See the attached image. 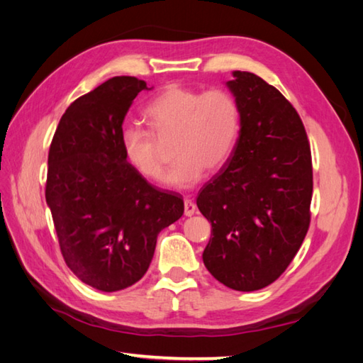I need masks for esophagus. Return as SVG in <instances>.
Masks as SVG:
<instances>
[{"label":"esophagus","mask_w":363,"mask_h":363,"mask_svg":"<svg viewBox=\"0 0 363 363\" xmlns=\"http://www.w3.org/2000/svg\"><path fill=\"white\" fill-rule=\"evenodd\" d=\"M195 213H196V204L189 198L184 199V215H186V217H191V215Z\"/></svg>","instance_id":"esophagus-1"}]
</instances>
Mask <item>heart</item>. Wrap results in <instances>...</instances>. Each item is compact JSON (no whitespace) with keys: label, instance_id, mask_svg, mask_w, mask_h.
Returning <instances> with one entry per match:
<instances>
[{"label":"heart","instance_id":"heart-1","mask_svg":"<svg viewBox=\"0 0 363 363\" xmlns=\"http://www.w3.org/2000/svg\"><path fill=\"white\" fill-rule=\"evenodd\" d=\"M150 130L130 125L121 133L128 164L145 179L159 181L165 154L159 143L173 142L174 165L167 184L177 189L195 186L204 169L215 173L226 164L240 135L242 113L237 98L226 89H194L172 84L146 106Z\"/></svg>","mask_w":363,"mask_h":363}]
</instances>
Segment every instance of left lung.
I'll use <instances>...</instances> for the list:
<instances>
[{
	"label": "left lung",
	"instance_id": "obj_1",
	"mask_svg": "<svg viewBox=\"0 0 363 363\" xmlns=\"http://www.w3.org/2000/svg\"><path fill=\"white\" fill-rule=\"evenodd\" d=\"M233 74L240 135L196 204L212 223L206 268L229 289L254 291L287 269L309 230L312 154L289 99L254 73Z\"/></svg>",
	"mask_w": 363,
	"mask_h": 363
}]
</instances>
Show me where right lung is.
<instances>
[{"label":"right lung","mask_w":363,"mask_h":363,"mask_svg":"<svg viewBox=\"0 0 363 363\" xmlns=\"http://www.w3.org/2000/svg\"><path fill=\"white\" fill-rule=\"evenodd\" d=\"M146 82L115 76L73 101L48 152L45 198L67 267L101 291L123 290L148 269L157 235L184 213L121 150L123 120Z\"/></svg>","instance_id":"obj_1"}]
</instances>
